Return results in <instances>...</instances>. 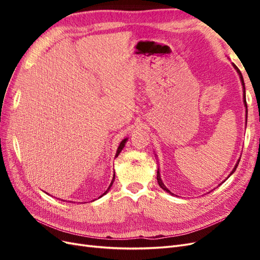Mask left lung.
<instances>
[{
	"label": "left lung",
	"mask_w": 260,
	"mask_h": 260,
	"mask_svg": "<svg viewBox=\"0 0 260 260\" xmlns=\"http://www.w3.org/2000/svg\"><path fill=\"white\" fill-rule=\"evenodd\" d=\"M233 67L237 69V72H238V74L240 75V79H241V81H242V85H243V102H244V104H245V107H246V112H247V104H246V96H245V83H244V80H243V76H242V74H241V72H240V69L235 66L234 64H233ZM239 161H240V159L238 160V162L235 164V166H234V168H233V170H232V172L230 174V176L233 174V172L235 171V169H237V167H238V165H239ZM157 182H158V184H159V186L162 188L164 191H166L167 193H169V194H172L168 188L165 186V184L162 183V181H161V179H160V174H159V169L157 170ZM174 195V194H172Z\"/></svg>",
	"instance_id": "obj_1"
}]
</instances>
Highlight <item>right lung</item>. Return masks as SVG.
I'll list each match as a JSON object with an SVG mask.
<instances>
[{"label": "right lung", "instance_id": "1", "mask_svg": "<svg viewBox=\"0 0 260 260\" xmlns=\"http://www.w3.org/2000/svg\"><path fill=\"white\" fill-rule=\"evenodd\" d=\"M127 140L128 139H124V140H122L121 141V143H120V145L119 146H118V149H117V153H116V157L118 156V155H119L120 154V152L122 151V148H123V146H124V144H125V142H127ZM114 180H115V175H114V177H113V180H112V182H111V184H109V186H108V188H107V190L103 193V195H105L108 191H109V188H111V186L113 185V183H114ZM103 195H102V196H103Z\"/></svg>", "mask_w": 260, "mask_h": 260}]
</instances>
